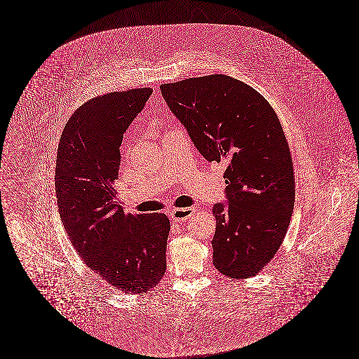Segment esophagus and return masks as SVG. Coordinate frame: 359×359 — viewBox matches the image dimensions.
I'll return each instance as SVG.
<instances>
[{"instance_id": "1", "label": "esophagus", "mask_w": 359, "mask_h": 359, "mask_svg": "<svg viewBox=\"0 0 359 359\" xmlns=\"http://www.w3.org/2000/svg\"><path fill=\"white\" fill-rule=\"evenodd\" d=\"M194 213H195L194 208H177L171 212V218L175 221L183 222L185 219L191 217Z\"/></svg>"}]
</instances>
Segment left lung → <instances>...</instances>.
Wrapping results in <instances>:
<instances>
[{
    "mask_svg": "<svg viewBox=\"0 0 359 359\" xmlns=\"http://www.w3.org/2000/svg\"><path fill=\"white\" fill-rule=\"evenodd\" d=\"M161 92L208 162L228 163L225 204L213 207L215 267L231 279L254 276L280 248L294 212L292 158L278 116L255 89L225 75Z\"/></svg>",
    "mask_w": 359,
    "mask_h": 359,
    "instance_id": "1",
    "label": "left lung"
}]
</instances>
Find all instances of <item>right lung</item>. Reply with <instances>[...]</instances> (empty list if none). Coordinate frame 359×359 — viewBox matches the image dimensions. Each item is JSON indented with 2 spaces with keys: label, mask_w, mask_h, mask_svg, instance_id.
Masks as SVG:
<instances>
[{
  "label": "right lung",
  "mask_w": 359,
  "mask_h": 359,
  "mask_svg": "<svg viewBox=\"0 0 359 359\" xmlns=\"http://www.w3.org/2000/svg\"><path fill=\"white\" fill-rule=\"evenodd\" d=\"M151 88L92 98L62 133L55 191L59 215L90 270L125 292L149 291L163 278L170 219L125 213L116 201L123 133L144 108Z\"/></svg>",
  "instance_id": "1"
}]
</instances>
